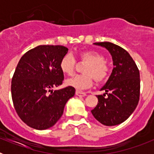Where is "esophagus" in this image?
<instances>
[{
    "label": "esophagus",
    "mask_w": 154,
    "mask_h": 154,
    "mask_svg": "<svg viewBox=\"0 0 154 154\" xmlns=\"http://www.w3.org/2000/svg\"><path fill=\"white\" fill-rule=\"evenodd\" d=\"M75 94L79 96H86V93H85V92H82V91H79V90H76Z\"/></svg>",
    "instance_id": "34e87169"
}]
</instances>
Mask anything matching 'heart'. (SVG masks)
I'll return each mask as SVG.
<instances>
[{"mask_svg": "<svg viewBox=\"0 0 154 154\" xmlns=\"http://www.w3.org/2000/svg\"><path fill=\"white\" fill-rule=\"evenodd\" d=\"M79 61L81 63L86 64L82 69V75H77L68 79L65 82L69 86L75 89H87L92 85L93 79L98 83L103 82L108 79L110 68L105 61L103 54L95 51H82L78 54ZM76 60L71 54H66L62 58L59 68L62 72L68 75H72L76 68Z\"/></svg>", "mask_w": 154, "mask_h": 154, "instance_id": "1", "label": "heart"}]
</instances>
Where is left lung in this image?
Listing matches in <instances>:
<instances>
[{
	"instance_id": "1",
	"label": "left lung",
	"mask_w": 154,
	"mask_h": 154,
	"mask_svg": "<svg viewBox=\"0 0 154 154\" xmlns=\"http://www.w3.org/2000/svg\"><path fill=\"white\" fill-rule=\"evenodd\" d=\"M94 45L103 46L109 51L114 67L101 89L106 93L97 96L98 104L91 112L105 126L120 124L130 117L138 105L140 72L130 54L120 46L108 42H96Z\"/></svg>"
}]
</instances>
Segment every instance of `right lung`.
Listing matches in <instances>:
<instances>
[{"instance_id": "add662e5", "label": "right lung", "mask_w": 154, "mask_h": 154, "mask_svg": "<svg viewBox=\"0 0 154 154\" xmlns=\"http://www.w3.org/2000/svg\"><path fill=\"white\" fill-rule=\"evenodd\" d=\"M68 50L62 45L37 46L17 64L11 80L12 101L19 117L30 127L42 130L54 126L74 96V87L51 89L63 82L59 63Z\"/></svg>"}]
</instances>
